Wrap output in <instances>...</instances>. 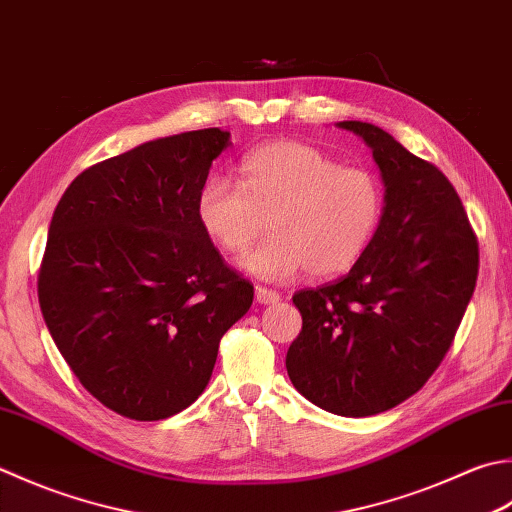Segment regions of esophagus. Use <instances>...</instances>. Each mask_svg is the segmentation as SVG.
I'll list each match as a JSON object with an SVG mask.
<instances>
[{
	"instance_id": "obj_1",
	"label": "esophagus",
	"mask_w": 512,
	"mask_h": 512,
	"mask_svg": "<svg viewBox=\"0 0 512 512\" xmlns=\"http://www.w3.org/2000/svg\"><path fill=\"white\" fill-rule=\"evenodd\" d=\"M255 299L259 304H277L279 299H282V295L277 293V290H270V288H264V286H257L255 288Z\"/></svg>"
}]
</instances>
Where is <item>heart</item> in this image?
<instances>
[{
    "mask_svg": "<svg viewBox=\"0 0 512 512\" xmlns=\"http://www.w3.org/2000/svg\"><path fill=\"white\" fill-rule=\"evenodd\" d=\"M242 186L210 175L199 186L195 215L224 253L270 237L239 257V268L264 282L344 273L373 242L384 215V188L366 168L342 166L302 142H275L244 157Z\"/></svg>",
    "mask_w": 512,
    "mask_h": 512,
    "instance_id": "obj_1",
    "label": "heart"
}]
</instances>
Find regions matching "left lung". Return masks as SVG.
<instances>
[{
    "label": "left lung",
    "mask_w": 512,
    "mask_h": 512,
    "mask_svg": "<svg viewBox=\"0 0 512 512\" xmlns=\"http://www.w3.org/2000/svg\"><path fill=\"white\" fill-rule=\"evenodd\" d=\"M373 150L384 215L335 284L299 290L302 333L286 353L293 386L342 417H370L415 395L473 297L479 250L457 190L375 124L337 122Z\"/></svg>",
    "instance_id": "1"
}]
</instances>
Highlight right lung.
Returning a JSON list of instances; mask_svg holds the SVG:
<instances>
[{
  "instance_id": "obj_1",
  "label": "right lung",
  "mask_w": 512,
  "mask_h": 512,
  "mask_svg": "<svg viewBox=\"0 0 512 512\" xmlns=\"http://www.w3.org/2000/svg\"><path fill=\"white\" fill-rule=\"evenodd\" d=\"M228 146L224 130H188L90 166L48 228L37 295L50 337L90 395L137 422L204 393L219 339L253 304L195 215Z\"/></svg>"
}]
</instances>
